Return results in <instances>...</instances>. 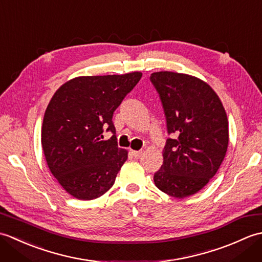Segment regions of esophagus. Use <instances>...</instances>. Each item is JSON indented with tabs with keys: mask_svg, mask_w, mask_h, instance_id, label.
I'll return each instance as SVG.
<instances>
[{
	"mask_svg": "<svg viewBox=\"0 0 262 262\" xmlns=\"http://www.w3.org/2000/svg\"><path fill=\"white\" fill-rule=\"evenodd\" d=\"M132 154H133V157L138 159V158H141L142 155H143V151H132Z\"/></svg>",
	"mask_w": 262,
	"mask_h": 262,
	"instance_id": "34e87169",
	"label": "esophagus"
}]
</instances>
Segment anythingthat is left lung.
<instances>
[{
	"instance_id": "1",
	"label": "left lung",
	"mask_w": 262,
	"mask_h": 262,
	"mask_svg": "<svg viewBox=\"0 0 262 262\" xmlns=\"http://www.w3.org/2000/svg\"><path fill=\"white\" fill-rule=\"evenodd\" d=\"M168 133L163 164L154 174L161 191L186 198L207 185L223 162L229 145V120L220 97L207 82L177 72H154Z\"/></svg>"
}]
</instances>
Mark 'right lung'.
I'll list each match as a JSON object with an SVG mask.
<instances>
[{
    "label": "right lung",
    "instance_id": "right-lung-1",
    "mask_svg": "<svg viewBox=\"0 0 262 262\" xmlns=\"http://www.w3.org/2000/svg\"><path fill=\"white\" fill-rule=\"evenodd\" d=\"M141 72L77 76L54 93L43 116L41 146L49 170L64 190L80 200L101 197L114 186L128 158L117 146L114 111L141 80Z\"/></svg>",
    "mask_w": 262,
    "mask_h": 262
}]
</instances>
